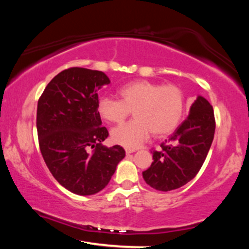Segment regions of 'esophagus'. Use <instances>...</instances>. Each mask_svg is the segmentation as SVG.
Wrapping results in <instances>:
<instances>
[{"instance_id": "esophagus-1", "label": "esophagus", "mask_w": 249, "mask_h": 249, "mask_svg": "<svg viewBox=\"0 0 249 249\" xmlns=\"http://www.w3.org/2000/svg\"><path fill=\"white\" fill-rule=\"evenodd\" d=\"M134 151H135L134 148H128V147H126V148H125L126 154H132V153H134Z\"/></svg>"}]
</instances>
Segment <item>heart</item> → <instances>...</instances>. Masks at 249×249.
Returning a JSON list of instances; mask_svg holds the SVG:
<instances>
[{
    "instance_id": "b5f03b06",
    "label": "heart",
    "mask_w": 249,
    "mask_h": 249,
    "mask_svg": "<svg viewBox=\"0 0 249 249\" xmlns=\"http://www.w3.org/2000/svg\"><path fill=\"white\" fill-rule=\"evenodd\" d=\"M120 100L102 96L98 109L101 119L120 125L133 111L135 119L112 132V140L122 146L136 148L148 140L165 137L178 128L183 119L187 101L184 92L176 84L148 80H135L117 90Z\"/></svg>"
}]
</instances>
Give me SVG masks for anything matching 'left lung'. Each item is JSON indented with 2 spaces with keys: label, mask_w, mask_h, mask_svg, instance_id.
<instances>
[{
  "label": "left lung",
  "mask_w": 249,
  "mask_h": 249,
  "mask_svg": "<svg viewBox=\"0 0 249 249\" xmlns=\"http://www.w3.org/2000/svg\"><path fill=\"white\" fill-rule=\"evenodd\" d=\"M215 132L213 107L197 96L190 114L169 140L153 150L148 169L142 172L146 183L158 191H171L191 181L200 171Z\"/></svg>",
  "instance_id": "obj_1"
}]
</instances>
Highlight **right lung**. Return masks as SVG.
<instances>
[{
	"instance_id": "1",
	"label": "right lung",
	"mask_w": 249,
	"mask_h": 249,
	"mask_svg": "<svg viewBox=\"0 0 249 249\" xmlns=\"http://www.w3.org/2000/svg\"><path fill=\"white\" fill-rule=\"evenodd\" d=\"M109 79L102 71L72 67L50 81L37 105V134L46 165L62 187L91 196L107 187L125 157L120 145L102 146L98 91Z\"/></svg>"
}]
</instances>
